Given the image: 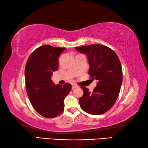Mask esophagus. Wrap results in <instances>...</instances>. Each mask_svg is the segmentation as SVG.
I'll return each mask as SVG.
<instances>
[{"label":"esophagus","instance_id":"obj_1","mask_svg":"<svg viewBox=\"0 0 148 148\" xmlns=\"http://www.w3.org/2000/svg\"><path fill=\"white\" fill-rule=\"evenodd\" d=\"M78 87H79V86H77V85H76V84H72V89H74L75 88H78Z\"/></svg>","mask_w":148,"mask_h":148}]
</instances>
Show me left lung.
Listing matches in <instances>:
<instances>
[{"label": "left lung", "instance_id": "left-lung-1", "mask_svg": "<svg viewBox=\"0 0 148 148\" xmlns=\"http://www.w3.org/2000/svg\"><path fill=\"white\" fill-rule=\"evenodd\" d=\"M76 49L87 55L89 74L91 80L97 81L92 92L86 87H81L84 95L79 99L80 107L89 114H104L114 106L121 89L123 72L119 57L112 49L103 45L76 47Z\"/></svg>", "mask_w": 148, "mask_h": 148}]
</instances>
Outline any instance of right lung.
Listing matches in <instances>:
<instances>
[{
  "mask_svg": "<svg viewBox=\"0 0 148 148\" xmlns=\"http://www.w3.org/2000/svg\"><path fill=\"white\" fill-rule=\"evenodd\" d=\"M66 48L44 45L38 47L27 60L25 76L26 90L32 106L39 114L53 118L64 111V99L71 84H54L53 72L58 70L59 56Z\"/></svg>",
  "mask_w": 148,
  "mask_h": 148,
  "instance_id": "add662e5",
  "label": "right lung"
}]
</instances>
